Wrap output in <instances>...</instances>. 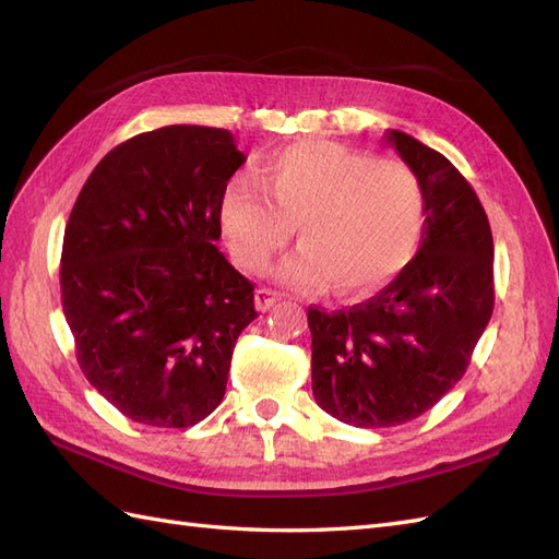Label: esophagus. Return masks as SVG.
<instances>
[{
  "label": "esophagus",
  "instance_id": "obj_1",
  "mask_svg": "<svg viewBox=\"0 0 559 559\" xmlns=\"http://www.w3.org/2000/svg\"><path fill=\"white\" fill-rule=\"evenodd\" d=\"M280 300H282V294L273 292V289H257V294H253V306H257V310H261V312L277 306Z\"/></svg>",
  "mask_w": 559,
  "mask_h": 559
}]
</instances>
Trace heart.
Here are the masks:
<instances>
[{
  "label": "heart",
  "instance_id": "1",
  "mask_svg": "<svg viewBox=\"0 0 559 559\" xmlns=\"http://www.w3.org/2000/svg\"><path fill=\"white\" fill-rule=\"evenodd\" d=\"M259 181L235 179L222 198V230L233 259L261 273L289 245L300 249L280 267L298 289L364 296L415 257L425 198L399 160H376L335 142H300L267 154Z\"/></svg>",
  "mask_w": 559,
  "mask_h": 559
}]
</instances>
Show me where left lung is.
<instances>
[{
  "label": "left lung",
  "mask_w": 559,
  "mask_h": 559,
  "mask_svg": "<svg viewBox=\"0 0 559 559\" xmlns=\"http://www.w3.org/2000/svg\"><path fill=\"white\" fill-rule=\"evenodd\" d=\"M386 142L417 177L425 228L392 284L349 310L310 308L312 394L361 429L405 425L462 380L495 308V242L462 173L401 130Z\"/></svg>",
  "instance_id": "1"
}]
</instances>
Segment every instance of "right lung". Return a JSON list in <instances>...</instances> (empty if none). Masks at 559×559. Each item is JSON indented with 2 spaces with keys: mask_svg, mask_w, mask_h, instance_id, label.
Listing matches in <instances>:
<instances>
[{
  "mask_svg": "<svg viewBox=\"0 0 559 559\" xmlns=\"http://www.w3.org/2000/svg\"><path fill=\"white\" fill-rule=\"evenodd\" d=\"M247 160L228 130L165 126L111 148L64 228L60 292L83 376L132 421L186 429L226 394L253 284L222 238Z\"/></svg>",
  "mask_w": 559,
  "mask_h": 559,
  "instance_id": "1",
  "label": "right lung"
}]
</instances>
